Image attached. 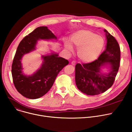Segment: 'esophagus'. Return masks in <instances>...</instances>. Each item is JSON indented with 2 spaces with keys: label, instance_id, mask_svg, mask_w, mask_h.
Masks as SVG:
<instances>
[{
  "label": "esophagus",
  "instance_id": "34e87169",
  "mask_svg": "<svg viewBox=\"0 0 132 132\" xmlns=\"http://www.w3.org/2000/svg\"><path fill=\"white\" fill-rule=\"evenodd\" d=\"M71 64L73 66H75V65H76V62L75 61H72L71 63Z\"/></svg>",
  "mask_w": 132,
  "mask_h": 132
}]
</instances>
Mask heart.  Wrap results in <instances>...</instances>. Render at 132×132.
<instances>
[{"label":"heart","mask_w":132,"mask_h":132,"mask_svg":"<svg viewBox=\"0 0 132 132\" xmlns=\"http://www.w3.org/2000/svg\"><path fill=\"white\" fill-rule=\"evenodd\" d=\"M71 43L65 40L66 50L72 53L73 47L78 50V56L84 63L95 61L100 54L104 46V40L99 35L89 30H80L74 33L70 37Z\"/></svg>","instance_id":"1"}]
</instances>
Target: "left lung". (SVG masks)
Segmentation results:
<instances>
[{"label": "left lung", "instance_id": "8db88e82", "mask_svg": "<svg viewBox=\"0 0 132 132\" xmlns=\"http://www.w3.org/2000/svg\"><path fill=\"white\" fill-rule=\"evenodd\" d=\"M105 51L98 60L90 63L76 64L75 82L78 89L87 95L95 96L103 93L113 84L120 62V48L114 37L106 30ZM106 69L104 71L103 69Z\"/></svg>", "mask_w": 132, "mask_h": 132}]
</instances>
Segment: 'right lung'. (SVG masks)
<instances>
[{
  "label": "right lung",
  "mask_w": 132,
  "mask_h": 132,
  "mask_svg": "<svg viewBox=\"0 0 132 132\" xmlns=\"http://www.w3.org/2000/svg\"><path fill=\"white\" fill-rule=\"evenodd\" d=\"M40 40L57 41V37L47 27L36 28L19 44L12 65L11 73L16 89L23 97L30 99L45 95L60 71L69 63L68 60L59 57V53L51 50V53L42 55V63L35 72L29 75L24 73L22 63L23 56L35 51Z\"/></svg>",
  "instance_id": "add662e5"
}]
</instances>
